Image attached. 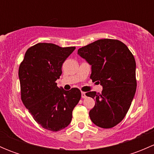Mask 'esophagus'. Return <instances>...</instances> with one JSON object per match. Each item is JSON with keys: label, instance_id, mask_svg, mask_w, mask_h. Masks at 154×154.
Masks as SVG:
<instances>
[{"label": "esophagus", "instance_id": "obj_1", "mask_svg": "<svg viewBox=\"0 0 154 154\" xmlns=\"http://www.w3.org/2000/svg\"><path fill=\"white\" fill-rule=\"evenodd\" d=\"M81 97H83V98H86V92H84V91H82V92H81Z\"/></svg>", "mask_w": 154, "mask_h": 154}]
</instances>
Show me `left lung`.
<instances>
[{"instance_id":"8db88e82","label":"left lung","mask_w":154,"mask_h":154,"mask_svg":"<svg viewBox=\"0 0 154 154\" xmlns=\"http://www.w3.org/2000/svg\"><path fill=\"white\" fill-rule=\"evenodd\" d=\"M77 54L91 66L92 82L103 86L101 93H86L96 101L90 119L97 127L112 128L125 117L136 93L134 57L123 42L110 38L97 40Z\"/></svg>"}]
</instances>
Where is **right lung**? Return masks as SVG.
I'll return each instance as SVG.
<instances>
[{
    "mask_svg": "<svg viewBox=\"0 0 154 154\" xmlns=\"http://www.w3.org/2000/svg\"><path fill=\"white\" fill-rule=\"evenodd\" d=\"M74 50L75 47L38 43L27 49L20 64L21 100L34 120L51 131L68 126L81 97L79 88L66 91L56 83L62 74L63 63Z\"/></svg>",
    "mask_w": 154,
    "mask_h": 154,
    "instance_id": "1",
    "label": "right lung"
}]
</instances>
